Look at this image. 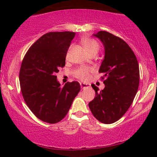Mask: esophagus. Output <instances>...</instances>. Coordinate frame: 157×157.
I'll use <instances>...</instances> for the list:
<instances>
[{
  "mask_svg": "<svg viewBox=\"0 0 157 157\" xmlns=\"http://www.w3.org/2000/svg\"><path fill=\"white\" fill-rule=\"evenodd\" d=\"M80 85H81V88L82 89H85V88H86L88 86H89V84H86V83H81Z\"/></svg>",
  "mask_w": 157,
  "mask_h": 157,
  "instance_id": "1",
  "label": "esophagus"
}]
</instances>
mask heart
<instances>
[{"label": "heart", "mask_w": 157, "mask_h": 157, "mask_svg": "<svg viewBox=\"0 0 157 157\" xmlns=\"http://www.w3.org/2000/svg\"><path fill=\"white\" fill-rule=\"evenodd\" d=\"M81 44L88 54L92 52L97 53L99 50V44L95 39L90 37H83L81 38ZM90 72V68L88 67H79L74 71V76L77 78L86 81L88 79Z\"/></svg>", "instance_id": "1"}]
</instances>
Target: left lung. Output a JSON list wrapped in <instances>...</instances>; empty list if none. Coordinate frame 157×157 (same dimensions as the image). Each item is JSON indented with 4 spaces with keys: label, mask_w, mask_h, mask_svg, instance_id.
Returning <instances> with one entry per match:
<instances>
[{
    "label": "left lung",
    "mask_w": 157,
    "mask_h": 157,
    "mask_svg": "<svg viewBox=\"0 0 157 157\" xmlns=\"http://www.w3.org/2000/svg\"><path fill=\"white\" fill-rule=\"evenodd\" d=\"M97 37L104 46V59L98 72L103 74L104 89L94 84V100L89 106L100 122L114 123L123 117L132 104L139 84V68L136 57L129 46L119 37L101 31Z\"/></svg>",
    "instance_id": "1"
}]
</instances>
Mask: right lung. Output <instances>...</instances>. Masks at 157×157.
Segmentation results:
<instances>
[{
    "label": "right lung",
    "instance_id": "add662e5",
    "mask_svg": "<svg viewBox=\"0 0 157 157\" xmlns=\"http://www.w3.org/2000/svg\"><path fill=\"white\" fill-rule=\"evenodd\" d=\"M74 32H50L30 47L21 63L19 81L23 97L38 119L49 124L66 117L80 91L78 81L61 86L56 74L65 66Z\"/></svg>",
    "mask_w": 157,
    "mask_h": 157
}]
</instances>
